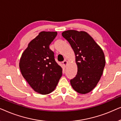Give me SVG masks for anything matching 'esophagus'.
<instances>
[{"label":"esophagus","mask_w":121,"mask_h":121,"mask_svg":"<svg viewBox=\"0 0 121 121\" xmlns=\"http://www.w3.org/2000/svg\"><path fill=\"white\" fill-rule=\"evenodd\" d=\"M67 64H68V62L66 60H64L63 62V65H64V67H66V65H67Z\"/></svg>","instance_id":"34e87169"}]
</instances>
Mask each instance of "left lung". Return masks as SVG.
<instances>
[{"instance_id":"obj_1","label":"left lung","mask_w":121,"mask_h":121,"mask_svg":"<svg viewBox=\"0 0 121 121\" xmlns=\"http://www.w3.org/2000/svg\"><path fill=\"white\" fill-rule=\"evenodd\" d=\"M62 35L70 44L75 56L78 72L70 80L75 91L89 93L100 80L105 65V54L100 46L85 31L67 30Z\"/></svg>"}]
</instances>
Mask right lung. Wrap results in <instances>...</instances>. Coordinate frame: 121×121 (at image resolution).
<instances>
[{
    "label": "right lung",
    "instance_id": "obj_1",
    "mask_svg": "<svg viewBox=\"0 0 121 121\" xmlns=\"http://www.w3.org/2000/svg\"><path fill=\"white\" fill-rule=\"evenodd\" d=\"M57 32L42 31L28 44L20 59L23 77L35 91L46 95L57 86L62 75V68L55 62L49 46Z\"/></svg>",
    "mask_w": 121,
    "mask_h": 121
}]
</instances>
